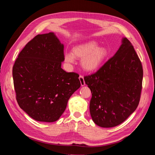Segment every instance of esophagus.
I'll list each match as a JSON object with an SVG mask.
<instances>
[{
	"mask_svg": "<svg viewBox=\"0 0 155 155\" xmlns=\"http://www.w3.org/2000/svg\"><path fill=\"white\" fill-rule=\"evenodd\" d=\"M79 81H80V83H81V86H84L85 85V80H84V78L83 76H81V75H80L79 77Z\"/></svg>",
	"mask_w": 155,
	"mask_h": 155,
	"instance_id": "obj_1",
	"label": "esophagus"
}]
</instances>
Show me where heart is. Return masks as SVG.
I'll use <instances>...</instances> for the list:
<instances>
[{
  "label": "heart",
  "instance_id": "obj_1",
  "mask_svg": "<svg viewBox=\"0 0 155 155\" xmlns=\"http://www.w3.org/2000/svg\"><path fill=\"white\" fill-rule=\"evenodd\" d=\"M108 54V50L104 46H98L96 41H89L74 46L72 54L64 55V61L73 63L75 58L82 59V68L87 72H94L101 67Z\"/></svg>",
  "mask_w": 155,
  "mask_h": 155
}]
</instances>
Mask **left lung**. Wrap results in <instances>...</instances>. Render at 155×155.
Instances as JSON below:
<instances>
[{
  "mask_svg": "<svg viewBox=\"0 0 155 155\" xmlns=\"http://www.w3.org/2000/svg\"><path fill=\"white\" fill-rule=\"evenodd\" d=\"M142 79V63L125 37L113 57L84 77L92 92L89 108L94 122L106 128L123 123L139 104Z\"/></svg>",
  "mask_w": 155,
  "mask_h": 155,
  "instance_id": "8db88e82",
  "label": "left lung"
}]
</instances>
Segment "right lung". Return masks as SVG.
I'll use <instances>...</instances> for the list:
<instances>
[{
    "mask_svg": "<svg viewBox=\"0 0 155 155\" xmlns=\"http://www.w3.org/2000/svg\"><path fill=\"white\" fill-rule=\"evenodd\" d=\"M64 46L53 32L39 34L28 43L13 67L16 100L31 118L57 121L70 97L80 87L79 74L61 68Z\"/></svg>",
    "mask_w": 155,
    "mask_h": 155,
    "instance_id": "obj_1",
    "label": "right lung"
}]
</instances>
